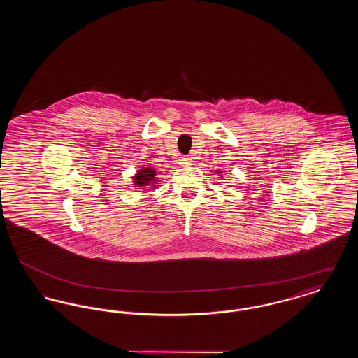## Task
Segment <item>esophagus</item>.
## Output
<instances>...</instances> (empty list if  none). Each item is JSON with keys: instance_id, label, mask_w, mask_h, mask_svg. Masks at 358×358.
Returning a JSON list of instances; mask_svg holds the SVG:
<instances>
[{"instance_id": "34e87169", "label": "esophagus", "mask_w": 358, "mask_h": 358, "mask_svg": "<svg viewBox=\"0 0 358 358\" xmlns=\"http://www.w3.org/2000/svg\"><path fill=\"white\" fill-rule=\"evenodd\" d=\"M180 164H181L182 166H189V165H192V159H190L189 157H181V158H180Z\"/></svg>"}]
</instances>
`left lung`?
<instances>
[{"label":"left lung","instance_id":"8db88e82","mask_svg":"<svg viewBox=\"0 0 358 358\" xmlns=\"http://www.w3.org/2000/svg\"><path fill=\"white\" fill-rule=\"evenodd\" d=\"M217 173H222V171H217Z\"/></svg>","mask_w":358,"mask_h":358}]
</instances>
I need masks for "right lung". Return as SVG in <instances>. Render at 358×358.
I'll return each instance as SVG.
<instances>
[{"label":"right lung","instance_id":"add662e5","mask_svg":"<svg viewBox=\"0 0 358 358\" xmlns=\"http://www.w3.org/2000/svg\"><path fill=\"white\" fill-rule=\"evenodd\" d=\"M157 177H155V171L153 168H142L136 171V176L133 177V185L136 189H142V187H155L154 184H157ZM155 189V187H153Z\"/></svg>","mask_w":358,"mask_h":358}]
</instances>
